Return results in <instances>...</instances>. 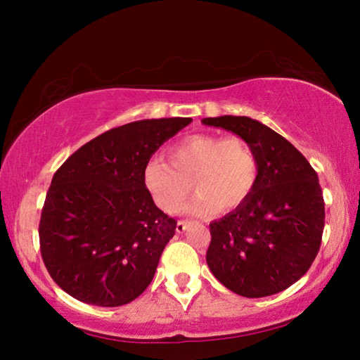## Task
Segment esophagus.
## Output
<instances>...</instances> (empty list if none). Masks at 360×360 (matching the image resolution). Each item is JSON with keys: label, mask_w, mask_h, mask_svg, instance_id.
<instances>
[{"label": "esophagus", "mask_w": 360, "mask_h": 360, "mask_svg": "<svg viewBox=\"0 0 360 360\" xmlns=\"http://www.w3.org/2000/svg\"><path fill=\"white\" fill-rule=\"evenodd\" d=\"M188 226H190V223H186V221H179V223H176V233H185L186 229H188Z\"/></svg>", "instance_id": "34e87169"}]
</instances>
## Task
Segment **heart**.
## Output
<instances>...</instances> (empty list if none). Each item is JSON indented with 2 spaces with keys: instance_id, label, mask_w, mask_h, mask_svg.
Masks as SVG:
<instances>
[{
  "instance_id": "b5f03b06",
  "label": "heart",
  "mask_w": 360,
  "mask_h": 360,
  "mask_svg": "<svg viewBox=\"0 0 360 360\" xmlns=\"http://www.w3.org/2000/svg\"><path fill=\"white\" fill-rule=\"evenodd\" d=\"M169 161L152 159L144 167V185L165 213H176L191 193L190 211L200 216L245 203L259 179L255 150L240 137L195 134L170 147Z\"/></svg>"
}]
</instances>
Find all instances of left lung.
<instances>
[{
    "label": "left lung",
    "instance_id": "obj_1",
    "mask_svg": "<svg viewBox=\"0 0 360 360\" xmlns=\"http://www.w3.org/2000/svg\"><path fill=\"white\" fill-rule=\"evenodd\" d=\"M244 139L259 159V179L245 203L210 224L206 262L231 292L260 298L283 292L316 257L324 228L318 175L297 147L248 116L201 120Z\"/></svg>",
    "mask_w": 360,
    "mask_h": 360
}]
</instances>
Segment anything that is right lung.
I'll use <instances>...</instances> for the list:
<instances>
[{
    "label": "right lung",
    "instance_id": "add662e5",
    "mask_svg": "<svg viewBox=\"0 0 360 360\" xmlns=\"http://www.w3.org/2000/svg\"><path fill=\"white\" fill-rule=\"evenodd\" d=\"M191 117L141 120L82 146L53 175L39 239L58 287L95 307H121L154 278L176 221L144 185L154 152Z\"/></svg>",
    "mask_w": 360,
    "mask_h": 360
}]
</instances>
